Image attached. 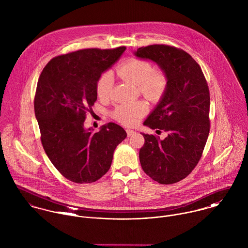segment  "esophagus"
I'll return each instance as SVG.
<instances>
[{"mask_svg": "<svg viewBox=\"0 0 248 248\" xmlns=\"http://www.w3.org/2000/svg\"><path fill=\"white\" fill-rule=\"evenodd\" d=\"M126 133H127V136L130 137V136H132L133 134H135L136 131H134V130H132V129H126Z\"/></svg>", "mask_w": 248, "mask_h": 248, "instance_id": "34e87169", "label": "esophagus"}]
</instances>
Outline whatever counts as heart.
<instances>
[{
	"instance_id": "1",
	"label": "heart",
	"mask_w": 248,
	"mask_h": 248,
	"mask_svg": "<svg viewBox=\"0 0 248 248\" xmlns=\"http://www.w3.org/2000/svg\"><path fill=\"white\" fill-rule=\"evenodd\" d=\"M116 74L138 86L140 93L151 100L160 99L167 91L169 78L165 71L153 68L149 60L130 58L116 68ZM113 86L110 73H103L97 81L96 91L99 99H107ZM147 108L142 102L123 103L113 111V117L121 124L132 126L140 122L146 114Z\"/></svg>"
}]
</instances>
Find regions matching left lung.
Here are the masks:
<instances>
[{"label":"left lung","instance_id":"obj_1","mask_svg":"<svg viewBox=\"0 0 248 248\" xmlns=\"http://www.w3.org/2000/svg\"><path fill=\"white\" fill-rule=\"evenodd\" d=\"M136 56L156 62L169 85L144 124L164 130V140L143 134L139 157L151 179L168 185L186 178L198 165L210 132V92L198 62L185 50L169 45L141 47Z\"/></svg>","mask_w":248,"mask_h":248}]
</instances>
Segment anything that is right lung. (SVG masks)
I'll use <instances>...</instances> for the list:
<instances>
[{
  "instance_id": "obj_1",
  "label": "right lung",
  "mask_w": 248,
  "mask_h": 248,
  "mask_svg": "<svg viewBox=\"0 0 248 248\" xmlns=\"http://www.w3.org/2000/svg\"><path fill=\"white\" fill-rule=\"evenodd\" d=\"M125 47L83 49L57 55L44 67L36 87L34 112L40 140L50 162L68 180L92 183L110 169L124 129L109 123L99 132L84 128L97 100V81Z\"/></svg>"
}]
</instances>
